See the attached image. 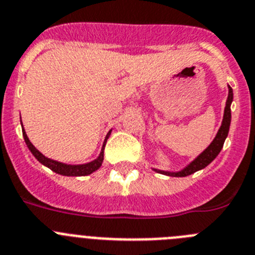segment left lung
Masks as SVG:
<instances>
[{"label": "left lung", "instance_id": "1", "mask_svg": "<svg viewBox=\"0 0 255 255\" xmlns=\"http://www.w3.org/2000/svg\"><path fill=\"white\" fill-rule=\"evenodd\" d=\"M232 99H234V92H232V88L229 86V97H227V101H226V108H225V114H223V121L222 126H221L220 130L217 136L214 137V140L212 141L209 146L204 151L199 155L198 158L192 160L189 165L186 168H183L180 172H164V170H158L154 169L159 173L167 174V176H173V177H186L190 176V174L198 172V170L203 169V168L207 167L208 164H210L212 161L216 159V156L220 154V151L222 150L223 143H225L226 137L229 134L230 129V123H231V103Z\"/></svg>", "mask_w": 255, "mask_h": 255}]
</instances>
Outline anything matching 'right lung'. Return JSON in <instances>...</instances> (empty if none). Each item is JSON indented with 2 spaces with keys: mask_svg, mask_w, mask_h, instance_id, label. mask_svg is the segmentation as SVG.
<instances>
[{
  "mask_svg": "<svg viewBox=\"0 0 255 255\" xmlns=\"http://www.w3.org/2000/svg\"><path fill=\"white\" fill-rule=\"evenodd\" d=\"M110 132L108 133L106 138L109 137ZM23 137H24V141H25L26 146H28V149L30 150L33 155L35 156V159L42 163L43 165H46L47 168H50L51 170H54L55 173H59L61 176H74V177H78V176H87V174H91L92 172L97 170L99 168L101 167L103 164V160H104V149H105V143H106V138H105V142L103 145V150H101L100 155H99V158L95 159L94 161H90L87 164H79V165H70V164H64V163H60V161H56V160H52V159H48L46 158L45 155L41 154L38 150L35 149L33 143L30 142L28 136H26L25 130L23 128Z\"/></svg>",
  "mask_w": 255,
  "mask_h": 255,
  "instance_id": "right-lung-1",
  "label": "right lung"
}]
</instances>
